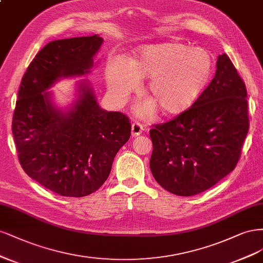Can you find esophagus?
I'll list each match as a JSON object with an SVG mask.
<instances>
[{"instance_id":"34e87169","label":"esophagus","mask_w":263,"mask_h":263,"mask_svg":"<svg viewBox=\"0 0 263 263\" xmlns=\"http://www.w3.org/2000/svg\"><path fill=\"white\" fill-rule=\"evenodd\" d=\"M143 131V125L139 122H134L132 124V128H131V132H132V137H138L140 135Z\"/></svg>"}]
</instances>
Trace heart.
Instances as JSON below:
<instances>
[{"instance_id":"heart-1","label":"heart","mask_w":263,"mask_h":263,"mask_svg":"<svg viewBox=\"0 0 263 263\" xmlns=\"http://www.w3.org/2000/svg\"><path fill=\"white\" fill-rule=\"evenodd\" d=\"M212 69L213 59L203 48L182 44L148 45L139 48L130 62L114 57L106 69V84L112 103L121 106L138 87L139 80L149 78L146 91L155 101L139 104L137 112L146 117L159 106L164 114L178 115L198 99Z\"/></svg>"}]
</instances>
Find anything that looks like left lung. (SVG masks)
Wrapping results in <instances>:
<instances>
[{
	"label": "left lung",
	"mask_w": 263,
	"mask_h": 263,
	"mask_svg": "<svg viewBox=\"0 0 263 263\" xmlns=\"http://www.w3.org/2000/svg\"><path fill=\"white\" fill-rule=\"evenodd\" d=\"M247 90L226 53L194 104L149 131V168L155 180L177 196L210 189L234 171L249 129Z\"/></svg>",
	"instance_id": "left-lung-1"
}]
</instances>
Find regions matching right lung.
I'll list each match as a JSON object with an SVG mask.
<instances>
[{"instance_id": "right-lung-1", "label": "right lung", "mask_w": 263, "mask_h": 263, "mask_svg": "<svg viewBox=\"0 0 263 263\" xmlns=\"http://www.w3.org/2000/svg\"><path fill=\"white\" fill-rule=\"evenodd\" d=\"M103 44L99 35L49 42L20 86L12 123L20 163L33 180L63 197L98 190L131 135L128 118L101 108L87 79L76 81L65 107L49 90L61 80L90 74Z\"/></svg>"}]
</instances>
